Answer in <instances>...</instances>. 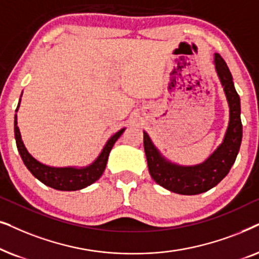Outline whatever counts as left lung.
Returning a JSON list of instances; mask_svg holds the SVG:
<instances>
[{"instance_id": "obj_1", "label": "left lung", "mask_w": 259, "mask_h": 259, "mask_svg": "<svg viewBox=\"0 0 259 259\" xmlns=\"http://www.w3.org/2000/svg\"><path fill=\"white\" fill-rule=\"evenodd\" d=\"M214 66L229 103L230 120L222 144L209 157L195 165L173 163L160 153L149 135L143 132L144 151L151 178L157 185L178 194H200L218 185L229 174L242 143L240 98L234 89L232 74L218 53L214 54Z\"/></svg>"}]
</instances>
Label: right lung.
<instances>
[{
  "mask_svg": "<svg viewBox=\"0 0 259 259\" xmlns=\"http://www.w3.org/2000/svg\"><path fill=\"white\" fill-rule=\"evenodd\" d=\"M22 96V95H21ZM21 101V98H20ZM19 105H17L16 111L19 110ZM125 130V127L120 129L117 132L115 135H112L108 140V142L103 148L102 153L98 155V157L92 162L91 164L86 165V167H51V165L41 163L36 158H34L32 155L28 153L26 149L25 144L22 142L21 134H20V129L17 126V118L15 115V120H14V133H15V140H16V147L19 150L20 156H21L23 163L27 167L30 173L35 177L37 180L42 182L44 185L48 186V187L58 189V191H79L88 186L92 185L94 182L98 180L102 177L103 171H104L106 167V162H108V157L110 151H111L113 144L116 141L119 139Z\"/></svg>",
  "mask_w": 259,
  "mask_h": 259,
  "instance_id": "1",
  "label": "right lung"
}]
</instances>
